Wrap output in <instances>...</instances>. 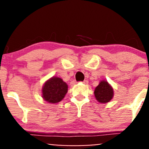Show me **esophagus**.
Returning a JSON list of instances; mask_svg holds the SVG:
<instances>
[{
    "instance_id": "1",
    "label": "esophagus",
    "mask_w": 149,
    "mask_h": 149,
    "mask_svg": "<svg viewBox=\"0 0 149 149\" xmlns=\"http://www.w3.org/2000/svg\"><path fill=\"white\" fill-rule=\"evenodd\" d=\"M83 83H84V84H87L88 83V80H84V81H83Z\"/></svg>"
}]
</instances>
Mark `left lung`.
I'll return each mask as SVG.
<instances>
[{
	"label": "left lung",
	"instance_id": "left-lung-1",
	"mask_svg": "<svg viewBox=\"0 0 149 149\" xmlns=\"http://www.w3.org/2000/svg\"><path fill=\"white\" fill-rule=\"evenodd\" d=\"M94 95L98 102L108 103L113 97V89L107 81H101L95 88Z\"/></svg>",
	"mask_w": 149,
	"mask_h": 149
}]
</instances>
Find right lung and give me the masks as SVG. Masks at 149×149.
Returning a JSON list of instances; mask_svg holds the SVG:
<instances>
[{
  "label": "right lung",
  "instance_id": "right-lung-1",
  "mask_svg": "<svg viewBox=\"0 0 149 149\" xmlns=\"http://www.w3.org/2000/svg\"><path fill=\"white\" fill-rule=\"evenodd\" d=\"M68 92V85L58 77H52L46 81L42 88V97L51 103L60 102Z\"/></svg>",
  "mask_w": 149,
  "mask_h": 149
}]
</instances>
